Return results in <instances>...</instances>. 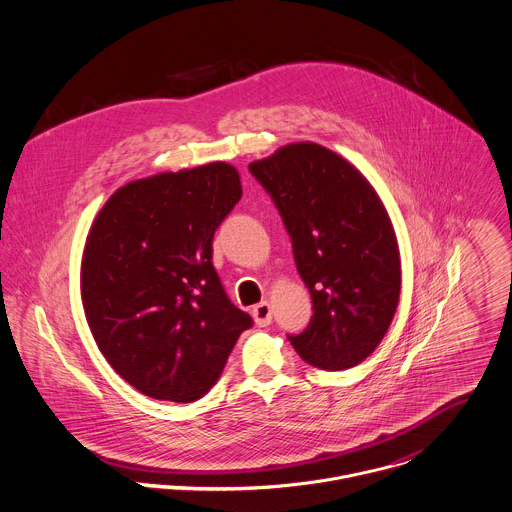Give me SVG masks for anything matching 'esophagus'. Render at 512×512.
Wrapping results in <instances>:
<instances>
[{
  "label": "esophagus",
  "mask_w": 512,
  "mask_h": 512,
  "mask_svg": "<svg viewBox=\"0 0 512 512\" xmlns=\"http://www.w3.org/2000/svg\"><path fill=\"white\" fill-rule=\"evenodd\" d=\"M253 317H255V323H257L259 327H267V325L271 323V319H273L271 305H269L267 301L255 305V307H253Z\"/></svg>",
  "instance_id": "1"
}]
</instances>
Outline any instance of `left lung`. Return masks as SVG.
<instances>
[{"label": "left lung", "mask_w": 512, "mask_h": 512, "mask_svg": "<svg viewBox=\"0 0 512 512\" xmlns=\"http://www.w3.org/2000/svg\"><path fill=\"white\" fill-rule=\"evenodd\" d=\"M251 175L271 195L291 237L313 317L289 335L303 361L343 371L383 341L401 293L395 229L371 183L317 143H291L253 161Z\"/></svg>", "instance_id": "left-lung-1"}]
</instances>
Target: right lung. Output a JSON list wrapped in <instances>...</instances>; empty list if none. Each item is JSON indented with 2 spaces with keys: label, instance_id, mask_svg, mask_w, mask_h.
I'll return each mask as SVG.
<instances>
[{
  "label": "right lung",
  "instance_id": "right-lung-1",
  "mask_svg": "<svg viewBox=\"0 0 512 512\" xmlns=\"http://www.w3.org/2000/svg\"><path fill=\"white\" fill-rule=\"evenodd\" d=\"M241 193L237 169L223 161L159 173L119 187L89 229V329L115 373L151 399H201L253 327L211 263L213 235Z\"/></svg>",
  "mask_w": 512,
  "mask_h": 512
}]
</instances>
